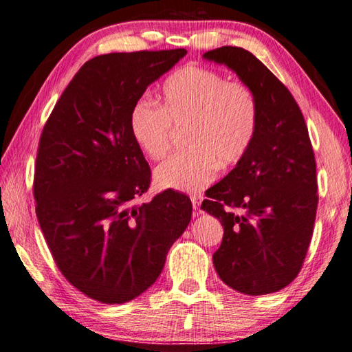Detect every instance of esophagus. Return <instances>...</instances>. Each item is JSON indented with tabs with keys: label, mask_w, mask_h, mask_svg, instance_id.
Wrapping results in <instances>:
<instances>
[{
	"label": "esophagus",
	"mask_w": 352,
	"mask_h": 352,
	"mask_svg": "<svg viewBox=\"0 0 352 352\" xmlns=\"http://www.w3.org/2000/svg\"><path fill=\"white\" fill-rule=\"evenodd\" d=\"M201 196H192V204H193V208H195V213L199 210V206H201Z\"/></svg>",
	"instance_id": "esophagus-1"
}]
</instances>
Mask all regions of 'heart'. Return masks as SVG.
Segmentation results:
<instances>
[{
    "mask_svg": "<svg viewBox=\"0 0 352 352\" xmlns=\"http://www.w3.org/2000/svg\"><path fill=\"white\" fill-rule=\"evenodd\" d=\"M162 104L142 98L129 114L135 144L153 160L168 153L175 128H188L192 150L173 154L154 171L159 188L196 193L218 173L238 164L254 144L260 107L255 92L241 82L202 66H184L165 80Z\"/></svg>",
    "mask_w": 352,
    "mask_h": 352,
    "instance_id": "heart-1",
    "label": "heart"
}]
</instances>
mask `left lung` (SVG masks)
Here are the masks:
<instances>
[{
    "mask_svg": "<svg viewBox=\"0 0 352 352\" xmlns=\"http://www.w3.org/2000/svg\"><path fill=\"white\" fill-rule=\"evenodd\" d=\"M202 57L235 72L260 107L249 153L201 206L224 227L213 266L238 292L272 294L298 275L312 238L318 196L309 133L291 92L254 54L223 46Z\"/></svg>",
    "mask_w": 352,
    "mask_h": 352,
    "instance_id": "left-lung-1",
    "label": "left lung"
}]
</instances>
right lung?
Masks as SVG:
<instances>
[{"label":"right lung","instance_id":"right-lung-1","mask_svg":"<svg viewBox=\"0 0 352 352\" xmlns=\"http://www.w3.org/2000/svg\"><path fill=\"white\" fill-rule=\"evenodd\" d=\"M186 54L91 58L43 128L34 181L41 232L65 278L104 305L144 294L192 219V201L175 190L133 204L150 187L151 171L129 131L134 104Z\"/></svg>","mask_w":352,"mask_h":352}]
</instances>
